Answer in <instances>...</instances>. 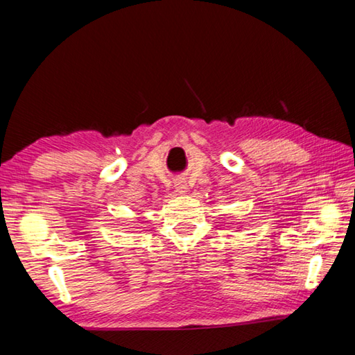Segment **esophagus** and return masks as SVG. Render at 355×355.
I'll return each instance as SVG.
<instances>
[{"label": "esophagus", "mask_w": 355, "mask_h": 355, "mask_svg": "<svg viewBox=\"0 0 355 355\" xmlns=\"http://www.w3.org/2000/svg\"><path fill=\"white\" fill-rule=\"evenodd\" d=\"M175 189H177V192H180V194H183V192L188 191V184H186L184 182H178L175 184Z\"/></svg>", "instance_id": "34e87169"}]
</instances>
